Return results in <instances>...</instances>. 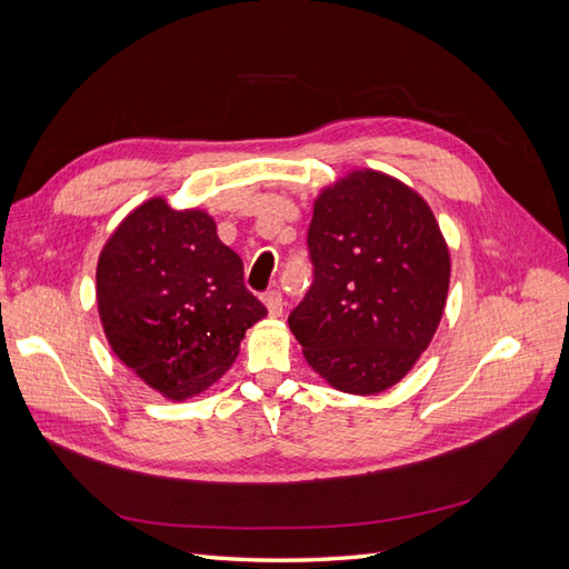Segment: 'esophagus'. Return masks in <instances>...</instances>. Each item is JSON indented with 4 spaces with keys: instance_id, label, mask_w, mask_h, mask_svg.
<instances>
[{
    "instance_id": "esophagus-1",
    "label": "esophagus",
    "mask_w": 569,
    "mask_h": 569,
    "mask_svg": "<svg viewBox=\"0 0 569 569\" xmlns=\"http://www.w3.org/2000/svg\"><path fill=\"white\" fill-rule=\"evenodd\" d=\"M263 303H266V308H268V316L270 318H280L282 316V308H284V303H282V295L280 291H268V295L263 297Z\"/></svg>"
}]
</instances>
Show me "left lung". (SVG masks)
Returning <instances> with one entry per match:
<instances>
[{"instance_id": "left-lung-1", "label": "left lung", "mask_w": 569, "mask_h": 569, "mask_svg": "<svg viewBox=\"0 0 569 569\" xmlns=\"http://www.w3.org/2000/svg\"><path fill=\"white\" fill-rule=\"evenodd\" d=\"M313 284L289 330L327 385L370 396L401 382L443 316L451 256L427 201L380 170L325 187L308 228Z\"/></svg>"}]
</instances>
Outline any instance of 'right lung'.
I'll use <instances>...</instances> for the list:
<instances>
[{"label": "right lung", "mask_w": 569, "mask_h": 569, "mask_svg": "<svg viewBox=\"0 0 569 569\" xmlns=\"http://www.w3.org/2000/svg\"><path fill=\"white\" fill-rule=\"evenodd\" d=\"M97 308L120 363L170 401L218 382L244 332L268 313L216 220L170 209L163 197L137 206L101 249Z\"/></svg>", "instance_id": "1"}]
</instances>
